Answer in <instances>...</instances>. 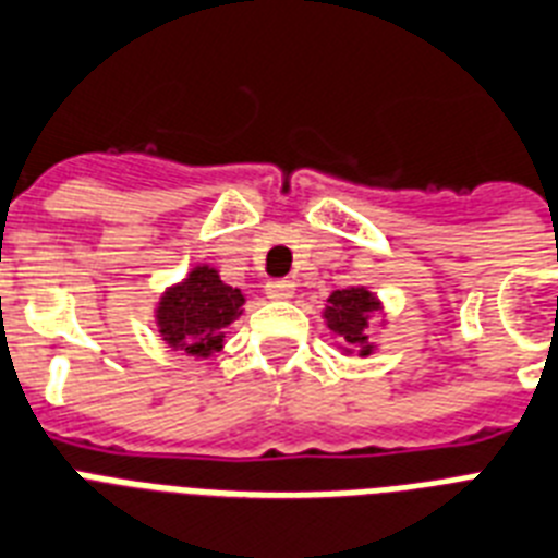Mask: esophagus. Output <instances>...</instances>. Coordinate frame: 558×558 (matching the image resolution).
<instances>
[{"label": "esophagus", "instance_id": "obj_1", "mask_svg": "<svg viewBox=\"0 0 558 558\" xmlns=\"http://www.w3.org/2000/svg\"><path fill=\"white\" fill-rule=\"evenodd\" d=\"M266 294H269L271 301H289L294 294V283L292 280H269L266 283Z\"/></svg>", "mask_w": 558, "mask_h": 558}]
</instances>
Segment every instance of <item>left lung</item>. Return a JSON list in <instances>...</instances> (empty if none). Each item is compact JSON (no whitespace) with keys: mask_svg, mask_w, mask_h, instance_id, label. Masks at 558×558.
Returning a JSON list of instances; mask_svg holds the SVG:
<instances>
[{"mask_svg":"<svg viewBox=\"0 0 558 558\" xmlns=\"http://www.w3.org/2000/svg\"><path fill=\"white\" fill-rule=\"evenodd\" d=\"M320 318H324L329 335L338 341L341 355L357 352V357H369L378 350V347L369 341L373 320L381 318V326H387V310H384V301L373 292V289L350 287L335 289V292L326 298V306L320 310Z\"/></svg>","mask_w":558,"mask_h":558,"instance_id":"obj_1","label":"left lung"}]
</instances>
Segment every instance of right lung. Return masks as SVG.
<instances>
[{
    "instance_id": "add662e5",
    "label": "right lung",
    "mask_w": 558,
    "mask_h": 558,
    "mask_svg": "<svg viewBox=\"0 0 558 558\" xmlns=\"http://www.w3.org/2000/svg\"><path fill=\"white\" fill-rule=\"evenodd\" d=\"M246 294L220 280L211 264H197L177 280L154 306V326L171 350L192 357H211L223 350L226 326L243 315Z\"/></svg>"
}]
</instances>
